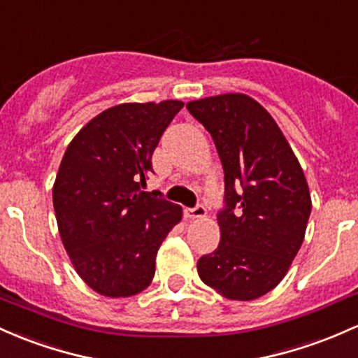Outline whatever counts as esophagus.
Masks as SVG:
<instances>
[{
  "instance_id": "obj_1",
  "label": "esophagus",
  "mask_w": 358,
  "mask_h": 358,
  "mask_svg": "<svg viewBox=\"0 0 358 358\" xmlns=\"http://www.w3.org/2000/svg\"><path fill=\"white\" fill-rule=\"evenodd\" d=\"M206 214L207 210L203 206H195L192 207V209H185V217L188 219H202L206 217Z\"/></svg>"
}]
</instances>
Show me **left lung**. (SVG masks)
<instances>
[{
    "mask_svg": "<svg viewBox=\"0 0 358 358\" xmlns=\"http://www.w3.org/2000/svg\"><path fill=\"white\" fill-rule=\"evenodd\" d=\"M209 131L224 168L217 250L197 270L231 301H253L277 287L296 258L311 214L299 161L273 117L243 93L188 101Z\"/></svg>",
    "mask_w": 358,
    "mask_h": 358,
    "instance_id": "obj_1",
    "label": "left lung"
}]
</instances>
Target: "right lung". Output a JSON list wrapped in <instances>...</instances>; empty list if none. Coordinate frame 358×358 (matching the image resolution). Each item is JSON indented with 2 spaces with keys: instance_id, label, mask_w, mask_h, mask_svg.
Segmentation results:
<instances>
[{
  "instance_id": "add662e5",
  "label": "right lung",
  "mask_w": 358,
  "mask_h": 358,
  "mask_svg": "<svg viewBox=\"0 0 358 358\" xmlns=\"http://www.w3.org/2000/svg\"><path fill=\"white\" fill-rule=\"evenodd\" d=\"M182 108L178 100L115 105L90 120L62 156L52 188L59 234L74 270L101 296L146 289L161 243L182 221V207L141 192Z\"/></svg>"
}]
</instances>
